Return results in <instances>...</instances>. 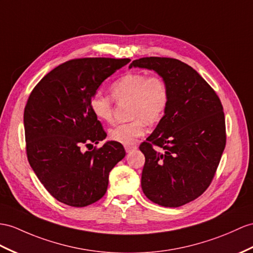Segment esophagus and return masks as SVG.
Wrapping results in <instances>:
<instances>
[{
	"mask_svg": "<svg viewBox=\"0 0 253 253\" xmlns=\"http://www.w3.org/2000/svg\"><path fill=\"white\" fill-rule=\"evenodd\" d=\"M125 149H126V153H130V152L133 151V150H136L137 147H136V146H126Z\"/></svg>",
	"mask_w": 253,
	"mask_h": 253,
	"instance_id": "34e87169",
	"label": "esophagus"
}]
</instances>
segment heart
<instances>
[{
	"label": "heart",
	"mask_w": 253,
	"mask_h": 253,
	"mask_svg": "<svg viewBox=\"0 0 253 253\" xmlns=\"http://www.w3.org/2000/svg\"><path fill=\"white\" fill-rule=\"evenodd\" d=\"M112 95L117 101H131V122L121 123L109 130V137L130 146L146 132V121L155 123L162 118L169 102V89L160 75L147 76L144 73H127L113 83ZM91 112L98 120L113 119L112 97L96 92L90 101Z\"/></svg>",
	"instance_id": "obj_1"
}]
</instances>
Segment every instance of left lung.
I'll list each match as a JSON object with an SVG mask.
<instances>
[{
	"label": "left lung",
	"mask_w": 253,
	"mask_h": 253,
	"mask_svg": "<svg viewBox=\"0 0 253 253\" xmlns=\"http://www.w3.org/2000/svg\"><path fill=\"white\" fill-rule=\"evenodd\" d=\"M132 67L156 72L169 89L164 116L139 146L146 159L141 189L158 205L182 206L205 192L217 170L226 139L222 104L205 79L179 60L141 58Z\"/></svg>",
	"instance_id": "1"
}]
</instances>
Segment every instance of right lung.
Here are the masks:
<instances>
[{"label":"right lung","instance_id":"1","mask_svg":"<svg viewBox=\"0 0 253 253\" xmlns=\"http://www.w3.org/2000/svg\"><path fill=\"white\" fill-rule=\"evenodd\" d=\"M130 59L84 58L55 67L36 84L24 108L27 156L42 186L55 200L84 207L102 199L108 176L126 157L114 140L100 149L83 146L105 139L90 101L102 83Z\"/></svg>","mask_w":253,"mask_h":253}]
</instances>
